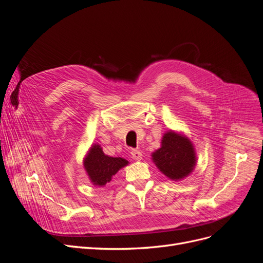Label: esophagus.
<instances>
[{"mask_svg":"<svg viewBox=\"0 0 263 263\" xmlns=\"http://www.w3.org/2000/svg\"><path fill=\"white\" fill-rule=\"evenodd\" d=\"M132 157H133L134 160L139 161V160H141V159H142V154L140 153L139 150H133L132 151Z\"/></svg>","mask_w":263,"mask_h":263,"instance_id":"esophagus-1","label":"esophagus"}]
</instances>
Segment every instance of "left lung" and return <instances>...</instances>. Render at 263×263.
Wrapping results in <instances>:
<instances>
[{"label": "left lung", "instance_id": "left-lung-1", "mask_svg": "<svg viewBox=\"0 0 263 263\" xmlns=\"http://www.w3.org/2000/svg\"><path fill=\"white\" fill-rule=\"evenodd\" d=\"M153 161L165 177L178 181L186 178L195 168L194 146L184 135L169 130L161 140V147L151 155Z\"/></svg>", "mask_w": 263, "mask_h": 263}]
</instances>
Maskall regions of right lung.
I'll return each instance as SVG.
<instances>
[{
  "label": "right lung",
  "mask_w": 263,
  "mask_h": 263,
  "mask_svg": "<svg viewBox=\"0 0 263 263\" xmlns=\"http://www.w3.org/2000/svg\"><path fill=\"white\" fill-rule=\"evenodd\" d=\"M128 164V161L121 157H109L103 153L100 145H93L86 154L83 165L94 185L104 186L112 180L113 176Z\"/></svg>",
  "instance_id": "add662e5"
}]
</instances>
